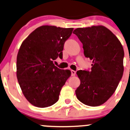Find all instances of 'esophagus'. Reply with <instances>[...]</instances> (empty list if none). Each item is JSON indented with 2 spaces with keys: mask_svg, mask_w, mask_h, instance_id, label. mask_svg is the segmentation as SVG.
<instances>
[{
  "mask_svg": "<svg viewBox=\"0 0 130 130\" xmlns=\"http://www.w3.org/2000/svg\"><path fill=\"white\" fill-rule=\"evenodd\" d=\"M75 74H76V72H75V70H71V75L72 76H74V75H75Z\"/></svg>",
  "mask_w": 130,
  "mask_h": 130,
  "instance_id": "esophagus-1",
  "label": "esophagus"
}]
</instances>
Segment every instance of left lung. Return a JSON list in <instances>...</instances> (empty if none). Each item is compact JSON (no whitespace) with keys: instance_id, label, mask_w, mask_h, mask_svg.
<instances>
[{"instance_id":"obj_1","label":"left lung","mask_w":130,"mask_h":130,"mask_svg":"<svg viewBox=\"0 0 130 130\" xmlns=\"http://www.w3.org/2000/svg\"><path fill=\"white\" fill-rule=\"evenodd\" d=\"M73 33L83 44L84 56L93 61L90 71L77 72L80 80L77 98L86 105L99 106L112 95L123 77V47L104 26L78 28Z\"/></svg>"}]
</instances>
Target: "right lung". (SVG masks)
I'll list each match as a JSON object with an SVG mask.
<instances>
[{
  "label": "right lung",
  "mask_w": 130,
  "mask_h": 130,
  "mask_svg": "<svg viewBox=\"0 0 130 130\" xmlns=\"http://www.w3.org/2000/svg\"><path fill=\"white\" fill-rule=\"evenodd\" d=\"M73 30L41 26L21 44L17 55L16 75L24 96L34 106L47 107L58 100L61 88L71 72L58 69L53 61L58 57L62 59L64 44Z\"/></svg>",
  "instance_id": "obj_1"
}]
</instances>
